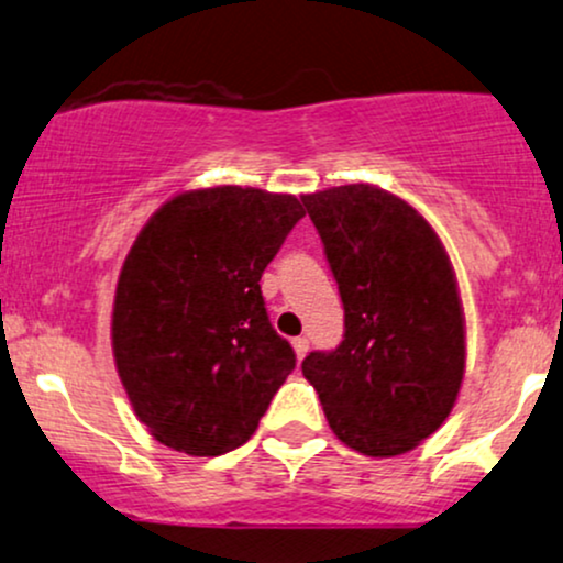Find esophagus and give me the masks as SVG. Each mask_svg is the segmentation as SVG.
I'll return each instance as SVG.
<instances>
[{
	"label": "esophagus",
	"mask_w": 563,
	"mask_h": 563,
	"mask_svg": "<svg viewBox=\"0 0 563 563\" xmlns=\"http://www.w3.org/2000/svg\"><path fill=\"white\" fill-rule=\"evenodd\" d=\"M294 352H296V357H299V360H303V354L309 352V341L303 339V335H299V339H294Z\"/></svg>",
	"instance_id": "obj_1"
}]
</instances>
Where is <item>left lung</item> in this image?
Here are the masks:
<instances>
[{
	"instance_id": "8db88e82",
	"label": "left lung",
	"mask_w": 563,
	"mask_h": 563,
	"mask_svg": "<svg viewBox=\"0 0 563 563\" xmlns=\"http://www.w3.org/2000/svg\"><path fill=\"white\" fill-rule=\"evenodd\" d=\"M344 303V341L301 373L333 434L371 457L418 448L450 416L466 371L455 273L431 224L376 185L301 196Z\"/></svg>"
}]
</instances>
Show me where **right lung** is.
<instances>
[{
    "label": "right lung",
    "instance_id": "obj_1",
    "mask_svg": "<svg viewBox=\"0 0 563 563\" xmlns=\"http://www.w3.org/2000/svg\"><path fill=\"white\" fill-rule=\"evenodd\" d=\"M303 217L296 196L219 185L172 198L121 267L113 357L134 412L166 448H241L296 367L262 273Z\"/></svg>",
    "mask_w": 563,
    "mask_h": 563
}]
</instances>
